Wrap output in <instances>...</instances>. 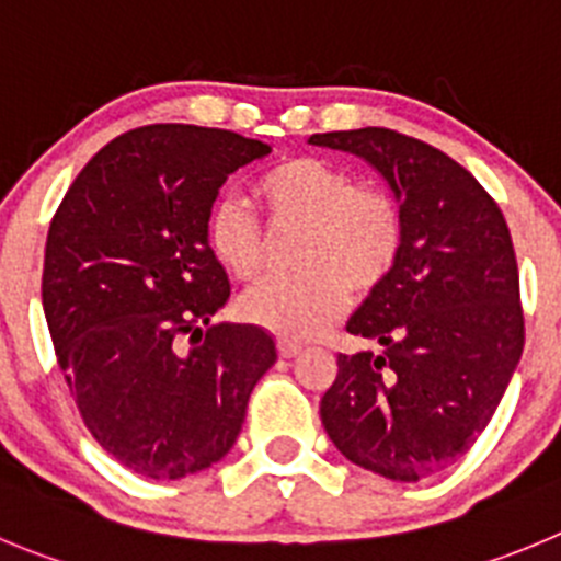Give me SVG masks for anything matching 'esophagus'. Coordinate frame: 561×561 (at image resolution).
Listing matches in <instances>:
<instances>
[{
    "instance_id": "obj_1",
    "label": "esophagus",
    "mask_w": 561,
    "mask_h": 561,
    "mask_svg": "<svg viewBox=\"0 0 561 561\" xmlns=\"http://www.w3.org/2000/svg\"><path fill=\"white\" fill-rule=\"evenodd\" d=\"M300 352H302V346L297 344V341H289V339L277 341V355L280 357H295V355H300Z\"/></svg>"
}]
</instances>
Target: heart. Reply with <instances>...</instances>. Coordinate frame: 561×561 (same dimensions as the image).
I'll list each match as a JSON object with an SVG mask.
<instances>
[{"label":"heart","mask_w":561,"mask_h":561,"mask_svg":"<svg viewBox=\"0 0 561 561\" xmlns=\"http://www.w3.org/2000/svg\"><path fill=\"white\" fill-rule=\"evenodd\" d=\"M253 195L272 228H300L295 277L250 291L239 311L248 322L306 341L333 324L352 297H366L391 277L404 244L399 204L386 190L355 184L339 164L319 157H286L255 179ZM206 248L239 284L266 272V237L237 197H220L206 217Z\"/></svg>","instance_id":"1"}]
</instances>
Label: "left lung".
<instances>
[{"instance_id": "left-lung-1", "label": "left lung", "mask_w": 561, "mask_h": 561, "mask_svg": "<svg viewBox=\"0 0 561 561\" xmlns=\"http://www.w3.org/2000/svg\"><path fill=\"white\" fill-rule=\"evenodd\" d=\"M311 142L375 164L404 220L391 277L346 322L382 352L339 355L319 415L346 460L419 482L477 444L524 352L510 228L488 190L430 142L382 126Z\"/></svg>"}]
</instances>
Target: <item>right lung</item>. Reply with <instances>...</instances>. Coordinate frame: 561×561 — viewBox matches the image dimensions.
I'll use <instances>...</instances> for the list:
<instances>
[{"instance_id": "add662e5", "label": "right lung", "mask_w": 561, "mask_h": 561, "mask_svg": "<svg viewBox=\"0 0 561 561\" xmlns=\"http://www.w3.org/2000/svg\"><path fill=\"white\" fill-rule=\"evenodd\" d=\"M266 153L226 129L140 126L84 164L51 217L41 291L57 366L101 449L146 479L222 460L277 360L255 324H211L231 284L204 237L217 190Z\"/></svg>"}]
</instances>
